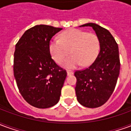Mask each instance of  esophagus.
<instances>
[{
	"label": "esophagus",
	"mask_w": 131,
	"mask_h": 131,
	"mask_svg": "<svg viewBox=\"0 0 131 131\" xmlns=\"http://www.w3.org/2000/svg\"><path fill=\"white\" fill-rule=\"evenodd\" d=\"M67 76H70V75H71V74H74V72H73V71H69V70H67Z\"/></svg>",
	"instance_id": "34e87169"
}]
</instances>
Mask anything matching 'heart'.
Listing matches in <instances>:
<instances>
[{"label": "heart", "instance_id": "heart-1", "mask_svg": "<svg viewBox=\"0 0 131 131\" xmlns=\"http://www.w3.org/2000/svg\"><path fill=\"white\" fill-rule=\"evenodd\" d=\"M60 40L50 42V52L57 63H60L70 51V55L63 61L62 65L74 69L81 64L83 67L91 65L100 52V43L96 34L80 29H69L62 33Z\"/></svg>", "mask_w": 131, "mask_h": 131}]
</instances>
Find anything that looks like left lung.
<instances>
[{
  "instance_id": "obj_1",
  "label": "left lung",
  "mask_w": 131,
  "mask_h": 131,
  "mask_svg": "<svg viewBox=\"0 0 131 131\" xmlns=\"http://www.w3.org/2000/svg\"><path fill=\"white\" fill-rule=\"evenodd\" d=\"M80 27H91L95 31L100 50L94 62L83 70L75 71V91L80 104L88 108L102 106L114 91L120 71L118 44L111 33L95 23Z\"/></svg>"
}]
</instances>
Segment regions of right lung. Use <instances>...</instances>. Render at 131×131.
Returning a JSON list of instances; mask_svg holds the SVG:
<instances>
[{
  "instance_id": "add662e5",
  "label": "right lung",
  "mask_w": 131,
  "mask_h": 131,
  "mask_svg": "<svg viewBox=\"0 0 131 131\" xmlns=\"http://www.w3.org/2000/svg\"><path fill=\"white\" fill-rule=\"evenodd\" d=\"M62 29L40 24L27 30L15 46L14 76L20 93L34 107L45 109L60 100L67 71L50 52V41Z\"/></svg>"
}]
</instances>
